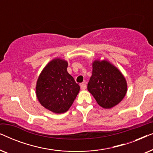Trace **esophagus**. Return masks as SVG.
<instances>
[{
    "instance_id": "obj_1",
    "label": "esophagus",
    "mask_w": 153,
    "mask_h": 153,
    "mask_svg": "<svg viewBox=\"0 0 153 153\" xmlns=\"http://www.w3.org/2000/svg\"><path fill=\"white\" fill-rule=\"evenodd\" d=\"M86 83H81V90H85V88H86Z\"/></svg>"
}]
</instances>
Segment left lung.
<instances>
[{"label": "left lung", "mask_w": 153, "mask_h": 153, "mask_svg": "<svg viewBox=\"0 0 153 153\" xmlns=\"http://www.w3.org/2000/svg\"><path fill=\"white\" fill-rule=\"evenodd\" d=\"M88 91L104 108L118 104L126 95L127 82L120 71L106 60H95Z\"/></svg>", "instance_id": "obj_1"}]
</instances>
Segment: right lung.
Returning <instances> with one entry per match:
<instances>
[{"label": "right lung", "instance_id": "right-lung-1", "mask_svg": "<svg viewBox=\"0 0 153 153\" xmlns=\"http://www.w3.org/2000/svg\"><path fill=\"white\" fill-rule=\"evenodd\" d=\"M68 62L56 58L41 72L36 85V95L44 107L56 114L68 111L78 95L80 86L67 71Z\"/></svg>", "mask_w": 153, "mask_h": 153}]
</instances>
